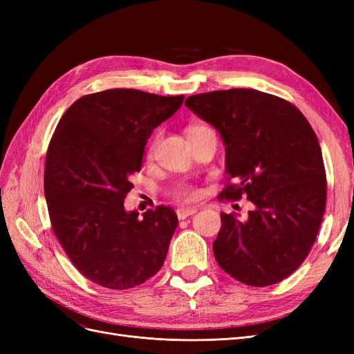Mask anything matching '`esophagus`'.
<instances>
[{"instance_id":"obj_1","label":"esophagus","mask_w":354,"mask_h":354,"mask_svg":"<svg viewBox=\"0 0 354 354\" xmlns=\"http://www.w3.org/2000/svg\"><path fill=\"white\" fill-rule=\"evenodd\" d=\"M195 212H196L195 208H178L177 209V217H178V220H185L189 216H194Z\"/></svg>"}]
</instances>
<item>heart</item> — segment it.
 <instances>
[{
	"label": "heart",
	"mask_w": 354,
	"mask_h": 354,
	"mask_svg": "<svg viewBox=\"0 0 354 354\" xmlns=\"http://www.w3.org/2000/svg\"><path fill=\"white\" fill-rule=\"evenodd\" d=\"M196 128H201V127H196ZM196 128H194V130H196ZM155 147H156V142H153V143L151 145V147H149V155L153 153ZM173 194H174V196H176L177 199H180V201H194V199L198 198L199 190H198L196 187H194V186L180 185V186H177V187L174 189Z\"/></svg>",
	"instance_id": "1"
}]
</instances>
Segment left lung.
Here are the masks:
<instances>
[{
	"mask_svg": "<svg viewBox=\"0 0 354 354\" xmlns=\"http://www.w3.org/2000/svg\"><path fill=\"white\" fill-rule=\"evenodd\" d=\"M185 104L220 133L227 185L220 199L252 202L245 220L221 212L212 243L221 269L251 286L283 281L303 264L326 205L319 140L292 103L252 88L190 95Z\"/></svg>",
	"mask_w": 354,
	"mask_h": 354,
	"instance_id": "1",
	"label": "left lung"
}]
</instances>
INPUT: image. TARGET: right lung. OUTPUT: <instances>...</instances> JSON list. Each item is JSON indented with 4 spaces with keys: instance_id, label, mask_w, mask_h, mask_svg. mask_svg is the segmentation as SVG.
Segmentation results:
<instances>
[{
    "instance_id": "add662e5",
    "label": "right lung",
    "mask_w": 354,
    "mask_h": 354,
    "mask_svg": "<svg viewBox=\"0 0 354 354\" xmlns=\"http://www.w3.org/2000/svg\"><path fill=\"white\" fill-rule=\"evenodd\" d=\"M185 95L131 88L82 95L63 113L46 158L44 194L63 250L91 282L109 289L142 285L162 267L178 218L159 205L125 211L147 138Z\"/></svg>"
}]
</instances>
